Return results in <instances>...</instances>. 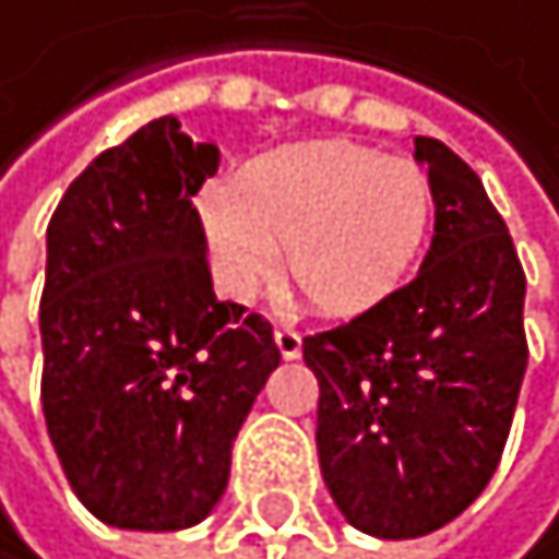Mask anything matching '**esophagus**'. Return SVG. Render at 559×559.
<instances>
[{"label": "esophagus", "mask_w": 559, "mask_h": 559, "mask_svg": "<svg viewBox=\"0 0 559 559\" xmlns=\"http://www.w3.org/2000/svg\"><path fill=\"white\" fill-rule=\"evenodd\" d=\"M274 345L282 352V359H299L302 356V334L296 328H277L274 331Z\"/></svg>", "instance_id": "esophagus-1"}]
</instances>
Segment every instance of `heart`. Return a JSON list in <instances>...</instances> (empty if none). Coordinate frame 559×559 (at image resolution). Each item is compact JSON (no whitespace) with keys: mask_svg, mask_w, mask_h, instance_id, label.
Returning <instances> with one entry per match:
<instances>
[{"mask_svg":"<svg viewBox=\"0 0 559 559\" xmlns=\"http://www.w3.org/2000/svg\"><path fill=\"white\" fill-rule=\"evenodd\" d=\"M200 228L228 296L250 299L282 267L309 306L362 313L426 257L437 222L433 176L412 157L317 140L257 157L239 182H207Z\"/></svg>","mask_w":559,"mask_h":559,"instance_id":"1","label":"heart"}]
</instances>
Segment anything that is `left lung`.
<instances>
[{
    "label": "left lung",
    "instance_id": "obj_1",
    "mask_svg": "<svg viewBox=\"0 0 559 559\" xmlns=\"http://www.w3.org/2000/svg\"><path fill=\"white\" fill-rule=\"evenodd\" d=\"M416 162L437 186L419 274L302 342L323 483L377 539L437 532L483 493L528 366L525 271L483 179L433 136H416Z\"/></svg>",
    "mask_w": 559,
    "mask_h": 559
}]
</instances>
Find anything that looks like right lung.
Masks as SVG:
<instances>
[{
	"mask_svg": "<svg viewBox=\"0 0 559 559\" xmlns=\"http://www.w3.org/2000/svg\"><path fill=\"white\" fill-rule=\"evenodd\" d=\"M214 171V143L154 119L97 154L48 222L41 408L73 493L116 528L203 522L282 362L271 323L211 288L193 197Z\"/></svg>",
	"mask_w": 559,
	"mask_h": 559,
	"instance_id": "1",
	"label": "right lung"
}]
</instances>
